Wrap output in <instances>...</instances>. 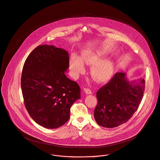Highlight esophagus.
Masks as SVG:
<instances>
[{"label":"esophagus","instance_id":"1","mask_svg":"<svg viewBox=\"0 0 160 160\" xmlns=\"http://www.w3.org/2000/svg\"><path fill=\"white\" fill-rule=\"evenodd\" d=\"M84 92H85L86 94H91L92 93V91L91 90H90L89 88H83Z\"/></svg>","mask_w":160,"mask_h":160}]
</instances>
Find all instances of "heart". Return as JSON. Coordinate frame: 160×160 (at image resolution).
<instances>
[{
	"label": "heart",
	"instance_id": "b5f03b06",
	"mask_svg": "<svg viewBox=\"0 0 160 160\" xmlns=\"http://www.w3.org/2000/svg\"><path fill=\"white\" fill-rule=\"evenodd\" d=\"M102 54L98 52H87L83 56V61L88 65H95L91 70L92 78L97 82H105L110 79L113 73V65L109 60L99 62ZM72 72L75 75L83 73L85 68L82 60L77 56H73L70 62Z\"/></svg>",
	"mask_w": 160,
	"mask_h": 160
}]
</instances>
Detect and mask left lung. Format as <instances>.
<instances>
[{
    "instance_id": "1",
    "label": "left lung",
    "mask_w": 160,
    "mask_h": 160,
    "mask_svg": "<svg viewBox=\"0 0 160 160\" xmlns=\"http://www.w3.org/2000/svg\"><path fill=\"white\" fill-rule=\"evenodd\" d=\"M125 76L124 73H116L97 91L94 118L99 126L118 127L128 121L138 110L144 92V80L132 85Z\"/></svg>"
}]
</instances>
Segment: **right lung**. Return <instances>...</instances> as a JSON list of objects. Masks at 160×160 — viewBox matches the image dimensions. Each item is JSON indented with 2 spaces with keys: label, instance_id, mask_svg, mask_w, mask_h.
<instances>
[{
  "label": "right lung",
  "instance_id": "obj_1",
  "mask_svg": "<svg viewBox=\"0 0 160 160\" xmlns=\"http://www.w3.org/2000/svg\"><path fill=\"white\" fill-rule=\"evenodd\" d=\"M67 51L53 46H37L26 58L21 85L25 107L39 125L55 129L70 118V108L80 98L78 83L65 75Z\"/></svg>",
  "mask_w": 160,
  "mask_h": 160
}]
</instances>
